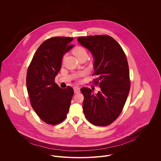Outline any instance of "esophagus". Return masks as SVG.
<instances>
[{
    "label": "esophagus",
    "instance_id": "obj_1",
    "mask_svg": "<svg viewBox=\"0 0 161 161\" xmlns=\"http://www.w3.org/2000/svg\"><path fill=\"white\" fill-rule=\"evenodd\" d=\"M74 91L75 93H77L80 92V89L78 86H75V87H74Z\"/></svg>",
    "mask_w": 161,
    "mask_h": 161
}]
</instances>
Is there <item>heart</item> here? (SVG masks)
I'll return each instance as SVG.
<instances>
[{"instance_id": "b5f03b06", "label": "heart", "mask_w": 161, "mask_h": 161, "mask_svg": "<svg viewBox=\"0 0 161 161\" xmlns=\"http://www.w3.org/2000/svg\"><path fill=\"white\" fill-rule=\"evenodd\" d=\"M73 53L79 60H80L82 58H87L88 56V53H87V50L82 46H77V47H75L73 49ZM85 74H86L85 72H81L77 73L75 75V77L79 78L80 77H82Z\"/></svg>"}]
</instances>
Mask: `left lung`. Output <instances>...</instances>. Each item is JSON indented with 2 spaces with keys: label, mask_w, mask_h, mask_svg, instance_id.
I'll return each instance as SVG.
<instances>
[{
  "label": "left lung",
  "mask_w": 161,
  "mask_h": 161,
  "mask_svg": "<svg viewBox=\"0 0 161 161\" xmlns=\"http://www.w3.org/2000/svg\"><path fill=\"white\" fill-rule=\"evenodd\" d=\"M78 42L87 48L94 58L97 78L93 84L101 91L95 95L91 89L82 87L83 110L93 125H110L121 113L130 89L128 63L119 44L108 35L80 36Z\"/></svg>",
  "instance_id": "obj_1"
}]
</instances>
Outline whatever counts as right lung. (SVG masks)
<instances>
[{
  "mask_svg": "<svg viewBox=\"0 0 161 161\" xmlns=\"http://www.w3.org/2000/svg\"><path fill=\"white\" fill-rule=\"evenodd\" d=\"M73 38L56 36L45 40L34 54L26 74L30 103L40 118L49 125L63 122L69 112L73 89L55 83L64 54L74 45Z\"/></svg>",
  "mask_w": 161,
  "mask_h": 161,
  "instance_id": "add662e5",
  "label": "right lung"
}]
</instances>
